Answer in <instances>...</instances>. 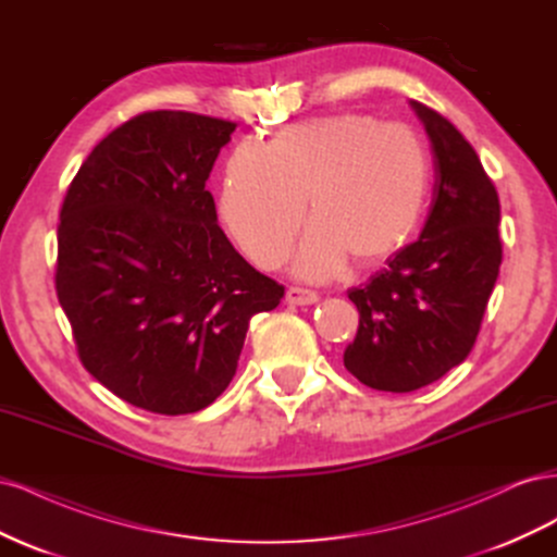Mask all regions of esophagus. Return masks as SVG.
Wrapping results in <instances>:
<instances>
[{
	"mask_svg": "<svg viewBox=\"0 0 557 557\" xmlns=\"http://www.w3.org/2000/svg\"><path fill=\"white\" fill-rule=\"evenodd\" d=\"M285 299H288V305L309 307V305H315L318 295L309 288H297V285H293V288H288V293H285Z\"/></svg>",
	"mask_w": 557,
	"mask_h": 557,
	"instance_id": "obj_1",
	"label": "esophagus"
}]
</instances>
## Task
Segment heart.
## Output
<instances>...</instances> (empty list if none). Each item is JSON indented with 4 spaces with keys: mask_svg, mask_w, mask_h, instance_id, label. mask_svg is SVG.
<instances>
[{
    "mask_svg": "<svg viewBox=\"0 0 557 557\" xmlns=\"http://www.w3.org/2000/svg\"><path fill=\"white\" fill-rule=\"evenodd\" d=\"M430 160L409 127L336 113L278 129L267 148L242 144L221 181L223 225L258 267H274L305 213L295 272L325 278L348 258L360 267L393 256L425 209Z\"/></svg>",
    "mask_w": 557,
    "mask_h": 557,
    "instance_id": "obj_1",
    "label": "heart"
}]
</instances>
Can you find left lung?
I'll list each match as a JSON object with an SVG mask.
<instances>
[{"mask_svg":"<svg viewBox=\"0 0 557 557\" xmlns=\"http://www.w3.org/2000/svg\"><path fill=\"white\" fill-rule=\"evenodd\" d=\"M434 153V197L418 242L348 299L360 311L344 364L360 383L411 393L474 348L502 264L499 197L476 150L442 113L413 102Z\"/></svg>","mask_w":557,"mask_h":557,"instance_id":"obj_1","label":"left lung"}]
</instances>
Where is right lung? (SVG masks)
<instances>
[{
    "mask_svg": "<svg viewBox=\"0 0 557 557\" xmlns=\"http://www.w3.org/2000/svg\"><path fill=\"white\" fill-rule=\"evenodd\" d=\"M237 123L148 111L81 164L58 225L55 290L83 367L162 416L195 413L230 385L250 318L283 285L218 225L207 178Z\"/></svg>",
    "mask_w": 557,
    "mask_h": 557,
    "instance_id": "obj_1",
    "label": "right lung"
}]
</instances>
